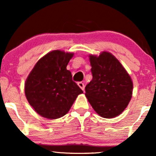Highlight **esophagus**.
<instances>
[{
	"label": "esophagus",
	"mask_w": 156,
	"mask_h": 156,
	"mask_svg": "<svg viewBox=\"0 0 156 156\" xmlns=\"http://www.w3.org/2000/svg\"><path fill=\"white\" fill-rule=\"evenodd\" d=\"M77 84H78L79 87L81 88V89L84 91V83H82V82H79Z\"/></svg>",
	"instance_id": "1"
}]
</instances>
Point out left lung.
Masks as SVG:
<instances>
[{"label": "left lung", "instance_id": "obj_1", "mask_svg": "<svg viewBox=\"0 0 156 156\" xmlns=\"http://www.w3.org/2000/svg\"><path fill=\"white\" fill-rule=\"evenodd\" d=\"M93 80L85 87V96L98 114L111 119L121 114L132 95L133 83L122 63L111 53L90 55Z\"/></svg>", "mask_w": 156, "mask_h": 156}]
</instances>
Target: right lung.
Returning <instances> with one entry per match:
<instances>
[{"label": "right lung", "mask_w": 156, "mask_h": 156, "mask_svg": "<svg viewBox=\"0 0 156 156\" xmlns=\"http://www.w3.org/2000/svg\"><path fill=\"white\" fill-rule=\"evenodd\" d=\"M72 53L53 51L37 61L24 84L30 105L40 116L50 119L66 115L83 91L72 80L66 66Z\"/></svg>", "instance_id": "add662e5"}]
</instances>
